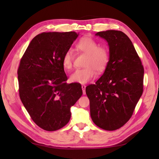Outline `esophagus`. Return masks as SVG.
<instances>
[{
  "label": "esophagus",
  "instance_id": "esophagus-1",
  "mask_svg": "<svg viewBox=\"0 0 159 159\" xmlns=\"http://www.w3.org/2000/svg\"><path fill=\"white\" fill-rule=\"evenodd\" d=\"M82 87V89H83V94H85V88H86V86L85 85H83L81 86Z\"/></svg>",
  "mask_w": 159,
  "mask_h": 159
}]
</instances>
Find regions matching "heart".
Returning a JSON list of instances; mask_svg holds the SVG:
<instances>
[{"label": "heart", "mask_w": 159, "mask_h": 159, "mask_svg": "<svg viewBox=\"0 0 159 159\" xmlns=\"http://www.w3.org/2000/svg\"><path fill=\"white\" fill-rule=\"evenodd\" d=\"M78 50L85 55L87 58L85 63V68L77 69L71 74V82L85 84L88 83L95 76L96 71L100 73L107 67L109 61V54L108 50L102 46H99L98 43L89 37H84L76 43ZM74 55L71 50L64 54L62 63L64 68L70 70L73 67Z\"/></svg>", "instance_id": "obj_1"}]
</instances>
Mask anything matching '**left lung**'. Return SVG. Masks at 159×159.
<instances>
[{
	"instance_id": "left-lung-1",
	"label": "left lung",
	"mask_w": 159,
	"mask_h": 159,
	"mask_svg": "<svg viewBox=\"0 0 159 159\" xmlns=\"http://www.w3.org/2000/svg\"><path fill=\"white\" fill-rule=\"evenodd\" d=\"M106 40L109 61L96 84L86 87L90 115L96 126L115 130L130 120L143 93L144 69L129 38L120 31L97 33Z\"/></svg>"
}]
</instances>
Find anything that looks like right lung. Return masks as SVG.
Here are the masks:
<instances>
[{
	"label": "right lung",
	"mask_w": 159,
	"mask_h": 159,
	"mask_svg": "<svg viewBox=\"0 0 159 159\" xmlns=\"http://www.w3.org/2000/svg\"><path fill=\"white\" fill-rule=\"evenodd\" d=\"M79 33H42L26 48L18 70L19 94L33 121L55 131L71 117L70 108L83 94L80 84H67L62 60Z\"/></svg>",
	"instance_id": "right-lung-1"
}]
</instances>
